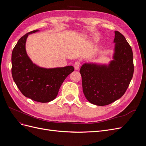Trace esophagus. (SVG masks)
Segmentation results:
<instances>
[{
	"mask_svg": "<svg viewBox=\"0 0 146 146\" xmlns=\"http://www.w3.org/2000/svg\"><path fill=\"white\" fill-rule=\"evenodd\" d=\"M80 61H76L74 63V68L76 70H78L79 69V67H80Z\"/></svg>",
	"mask_w": 146,
	"mask_h": 146,
	"instance_id": "34e87169",
	"label": "esophagus"
}]
</instances>
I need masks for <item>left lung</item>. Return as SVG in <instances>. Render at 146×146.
<instances>
[{
    "label": "left lung",
    "instance_id": "left-lung-1",
    "mask_svg": "<svg viewBox=\"0 0 146 146\" xmlns=\"http://www.w3.org/2000/svg\"><path fill=\"white\" fill-rule=\"evenodd\" d=\"M113 60L108 65L85 63L80 68L83 91L90 103L107 105L124 94L134 72L133 52L125 38L115 31Z\"/></svg>",
    "mask_w": 146,
    "mask_h": 146
}]
</instances>
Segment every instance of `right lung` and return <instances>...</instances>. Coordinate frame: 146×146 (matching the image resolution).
Segmentation results:
<instances>
[{"label": "right lung", "mask_w": 146, "mask_h": 146, "mask_svg": "<svg viewBox=\"0 0 146 146\" xmlns=\"http://www.w3.org/2000/svg\"><path fill=\"white\" fill-rule=\"evenodd\" d=\"M26 33L17 41L11 55V74L17 88L26 98L46 103L55 99L60 88L69 75L74 71L72 66L46 69L33 63L25 50Z\"/></svg>", "instance_id": "add662e5"}]
</instances>
